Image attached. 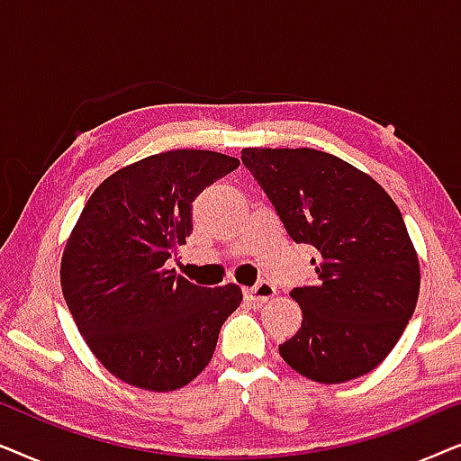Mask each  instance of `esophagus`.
I'll return each mask as SVG.
<instances>
[{"instance_id":"esophagus-1","label":"esophagus","mask_w":461,"mask_h":461,"mask_svg":"<svg viewBox=\"0 0 461 461\" xmlns=\"http://www.w3.org/2000/svg\"><path fill=\"white\" fill-rule=\"evenodd\" d=\"M276 294V289H275V285L270 281H258L254 287H249V289H245V295H248V300H251V302H267V300H270L273 298V295Z\"/></svg>"}]
</instances>
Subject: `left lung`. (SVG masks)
I'll return each mask as SVG.
<instances>
[{"label":"left lung","instance_id":"left-lung-1","mask_svg":"<svg viewBox=\"0 0 461 461\" xmlns=\"http://www.w3.org/2000/svg\"><path fill=\"white\" fill-rule=\"evenodd\" d=\"M287 235L312 245L317 281L295 287L302 327L279 346L289 367L319 384L375 369L413 317L420 262L405 220L374 178L314 149H243Z\"/></svg>","mask_w":461,"mask_h":461}]
</instances>
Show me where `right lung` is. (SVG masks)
Segmentation results:
<instances>
[{
  "instance_id": "add662e5",
  "label": "right lung",
  "mask_w": 461,
  "mask_h": 461,
  "mask_svg": "<svg viewBox=\"0 0 461 461\" xmlns=\"http://www.w3.org/2000/svg\"><path fill=\"white\" fill-rule=\"evenodd\" d=\"M239 167L213 150H167L92 193L60 264L75 325L100 363L136 388L169 393L212 361L237 285L199 287L166 262L193 232V201Z\"/></svg>"
}]
</instances>
